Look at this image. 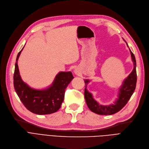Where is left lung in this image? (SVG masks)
I'll return each instance as SVG.
<instances>
[{
  "mask_svg": "<svg viewBox=\"0 0 149 149\" xmlns=\"http://www.w3.org/2000/svg\"><path fill=\"white\" fill-rule=\"evenodd\" d=\"M126 45L128 47L127 43H126ZM130 51L131 53L132 60H133V62L134 68L133 71L128 76V77L125 79L122 85L120 88L118 97L113 104L108 106H102L99 104L96 100H94L91 93H90L86 89V86L88 84L90 80H84L85 84V88L84 92L85 101L88 107L91 112L99 115H112L120 111L130 100V97H131L132 95L133 94L135 90L137 81L136 59L134 54L132 53L130 49Z\"/></svg>",
  "mask_w": 149,
  "mask_h": 149,
  "instance_id": "1",
  "label": "left lung"
}]
</instances>
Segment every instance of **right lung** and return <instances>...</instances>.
Listing matches in <instances>:
<instances>
[{
	"mask_svg": "<svg viewBox=\"0 0 149 149\" xmlns=\"http://www.w3.org/2000/svg\"><path fill=\"white\" fill-rule=\"evenodd\" d=\"M24 47L18 53L15 63L13 85L16 94L25 107L32 113L47 115L57 112L64 101L65 90L74 79L72 74L71 72H60L47 88H32L22 80L18 69V59Z\"/></svg>",
	"mask_w": 149,
	"mask_h": 149,
	"instance_id": "right-lung-1",
	"label": "right lung"
}]
</instances>
